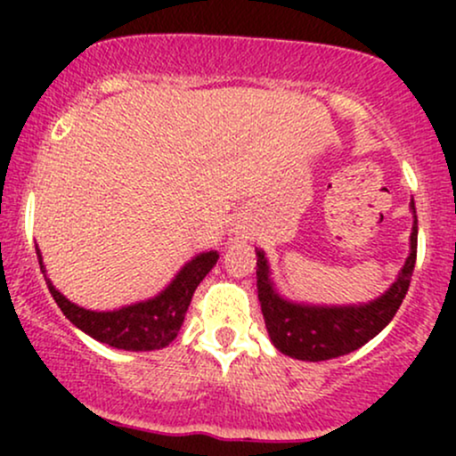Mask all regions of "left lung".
Here are the masks:
<instances>
[{"instance_id":"8db88e82","label":"left lung","mask_w":456,"mask_h":456,"mask_svg":"<svg viewBox=\"0 0 456 456\" xmlns=\"http://www.w3.org/2000/svg\"><path fill=\"white\" fill-rule=\"evenodd\" d=\"M411 212L416 214L413 203ZM416 248L418 221L413 216L410 257L399 272V279L378 300L354 306H311L285 300L276 294L264 250H257V291L270 341L281 354L306 362L332 360L362 347L378 337L399 311L403 297L410 289Z\"/></svg>"}]
</instances>
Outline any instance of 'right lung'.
<instances>
[{
  "instance_id": "right-lung-1",
  "label": "right lung",
  "mask_w": 456,
  "mask_h": 456,
  "mask_svg": "<svg viewBox=\"0 0 456 456\" xmlns=\"http://www.w3.org/2000/svg\"><path fill=\"white\" fill-rule=\"evenodd\" d=\"M36 255L45 274L43 255L38 248H36ZM216 261V250L197 255L177 272L175 279L159 296L137 302V305L122 306L118 311H87L61 296L49 279H46V287L61 313L92 338L109 347L126 349V352H151V349L167 347L177 337L197 285L206 279Z\"/></svg>"
}]
</instances>
